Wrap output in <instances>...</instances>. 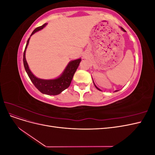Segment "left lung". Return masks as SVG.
<instances>
[{
  "label": "left lung",
  "instance_id": "8db88e82",
  "mask_svg": "<svg viewBox=\"0 0 155 155\" xmlns=\"http://www.w3.org/2000/svg\"><path fill=\"white\" fill-rule=\"evenodd\" d=\"M120 28H121V30H122V31H124V32H126V31H125V30H124V29L123 28H122V27H120ZM92 80H93V79H92ZM93 83H94V86L96 87V88L97 89V90H99V91H101V90H100V89L99 88H98V87H97V86H96V85H95V83H94V81H93ZM117 91H115L114 92H117Z\"/></svg>",
  "mask_w": 155,
  "mask_h": 155
}]
</instances>
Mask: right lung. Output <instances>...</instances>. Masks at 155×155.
Instances as JSON below:
<instances>
[{
    "label": "right lung",
    "mask_w": 155,
    "mask_h": 155,
    "mask_svg": "<svg viewBox=\"0 0 155 155\" xmlns=\"http://www.w3.org/2000/svg\"><path fill=\"white\" fill-rule=\"evenodd\" d=\"M46 25H47V23H45L43 26L37 27L31 33L29 39L27 41L24 54H23V63H24L25 70L28 76L30 78V80L35 85V87L41 93L47 95H58L70 86L74 77V75L79 67L81 59L79 58L78 59L70 61L67 65V67H65L61 74L57 78L51 79H43L38 78L34 76V74H33V73L31 72L28 64L26 61L25 55L26 50L28 47V45L29 44V41L31 36L34 35L35 33L43 29Z\"/></svg>",
    "instance_id": "add662e5"
}]
</instances>
